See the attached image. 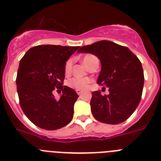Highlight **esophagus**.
I'll use <instances>...</instances> for the list:
<instances>
[{
	"label": "esophagus",
	"mask_w": 161,
	"mask_h": 161,
	"mask_svg": "<svg viewBox=\"0 0 161 161\" xmlns=\"http://www.w3.org/2000/svg\"><path fill=\"white\" fill-rule=\"evenodd\" d=\"M76 92L77 93V94H80V93H82V90L81 89H76Z\"/></svg>",
	"instance_id": "1"
}]
</instances>
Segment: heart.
I'll use <instances>...</instances> for the list:
<instances>
[{"mask_svg":"<svg viewBox=\"0 0 161 161\" xmlns=\"http://www.w3.org/2000/svg\"><path fill=\"white\" fill-rule=\"evenodd\" d=\"M97 58L96 56H94L93 55H85L82 59L84 64L85 66L89 67L91 61L93 60V59ZM72 59H68V61L65 64L64 67V71L65 73L68 74L71 72V69H72ZM92 80L90 78L88 77H73L68 82V85L70 86V87L74 88V89H85L86 87H88V85L91 83Z\"/></svg>","mask_w":161,"mask_h":161,"instance_id":"obj_1","label":"heart"}]
</instances>
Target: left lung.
Wrapping results in <instances>:
<instances>
[{
  "label": "left lung",
  "instance_id": "1",
  "mask_svg": "<svg viewBox=\"0 0 161 161\" xmlns=\"http://www.w3.org/2000/svg\"><path fill=\"white\" fill-rule=\"evenodd\" d=\"M78 53H91L100 59L102 69L97 83L109 88V93H92L91 111L101 123L119 124L139 106L144 76L141 62L129 48L102 40L81 47Z\"/></svg>",
  "mask_w": 161,
  "mask_h": 161
}]
</instances>
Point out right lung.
<instances>
[{
	"mask_svg": "<svg viewBox=\"0 0 161 161\" xmlns=\"http://www.w3.org/2000/svg\"><path fill=\"white\" fill-rule=\"evenodd\" d=\"M80 47L38 45L28 50L20 60L17 91L21 108L35 125L45 130L64 127L72 121L78 94L63 86L66 61ZM57 87L63 94L55 99Z\"/></svg>",
	"mask_w": 161,
	"mask_h": 161,
	"instance_id": "right-lung-1",
	"label": "right lung"
}]
</instances>
